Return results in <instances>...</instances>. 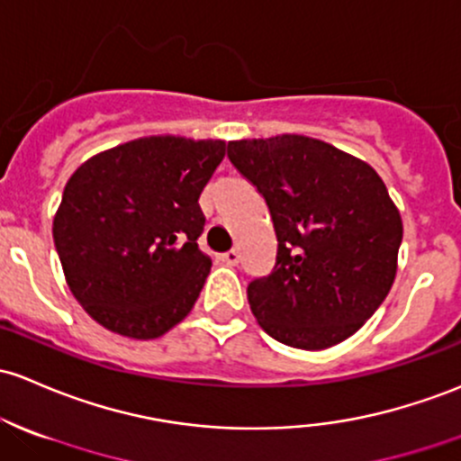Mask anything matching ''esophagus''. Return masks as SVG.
<instances>
[{"label": "esophagus", "instance_id": "34e87169", "mask_svg": "<svg viewBox=\"0 0 461 461\" xmlns=\"http://www.w3.org/2000/svg\"><path fill=\"white\" fill-rule=\"evenodd\" d=\"M220 261H221V264H226V266H237V264H240V252H237V250L224 252V255H220Z\"/></svg>", "mask_w": 461, "mask_h": 461}]
</instances>
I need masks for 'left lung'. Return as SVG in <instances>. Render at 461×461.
I'll return each instance as SVG.
<instances>
[{
  "mask_svg": "<svg viewBox=\"0 0 461 461\" xmlns=\"http://www.w3.org/2000/svg\"><path fill=\"white\" fill-rule=\"evenodd\" d=\"M261 193L276 235L275 268L249 285L257 323L296 349H328L367 323L398 272L402 217L360 158L301 133L229 142Z\"/></svg>",
  "mask_w": 461,
  "mask_h": 461,
  "instance_id": "8db88e82",
  "label": "left lung"
}]
</instances>
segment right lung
I'll return each mask as SVG.
<instances>
[{
    "label": "right lung",
    "mask_w": 461,
    "mask_h": 461,
    "mask_svg": "<svg viewBox=\"0 0 461 461\" xmlns=\"http://www.w3.org/2000/svg\"><path fill=\"white\" fill-rule=\"evenodd\" d=\"M224 156L226 140L158 133L72 173L52 237L68 288L98 325L153 340L186 319L211 272L197 200Z\"/></svg>",
    "instance_id": "1"
}]
</instances>
